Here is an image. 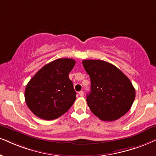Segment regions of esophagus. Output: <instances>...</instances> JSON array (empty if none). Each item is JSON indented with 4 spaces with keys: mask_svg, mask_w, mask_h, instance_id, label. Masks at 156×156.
<instances>
[{
    "mask_svg": "<svg viewBox=\"0 0 156 156\" xmlns=\"http://www.w3.org/2000/svg\"><path fill=\"white\" fill-rule=\"evenodd\" d=\"M78 94H79V95L80 96H83L84 95V93H83V90H80V91L78 93Z\"/></svg>",
    "mask_w": 156,
    "mask_h": 156,
    "instance_id": "34e87169",
    "label": "esophagus"
}]
</instances>
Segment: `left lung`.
Masks as SVG:
<instances>
[{"mask_svg":"<svg viewBox=\"0 0 156 156\" xmlns=\"http://www.w3.org/2000/svg\"><path fill=\"white\" fill-rule=\"evenodd\" d=\"M83 66L90 78L88 106L103 121H114L130 109L135 90L129 78L114 65L101 60H84Z\"/></svg>","mask_w":156,"mask_h":156,"instance_id":"obj_1","label":"left lung"}]
</instances>
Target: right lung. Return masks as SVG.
<instances>
[{
    "label": "right lung",
    "instance_id": "right-lung-1",
    "mask_svg": "<svg viewBox=\"0 0 156 156\" xmlns=\"http://www.w3.org/2000/svg\"><path fill=\"white\" fill-rule=\"evenodd\" d=\"M76 65L70 58L57 59L42 67L25 89L27 106L45 120L57 119L71 107L76 92L68 75Z\"/></svg>",
    "mask_w": 156,
    "mask_h": 156
}]
</instances>
